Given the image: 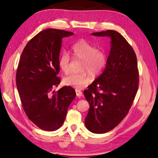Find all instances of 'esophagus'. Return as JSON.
Wrapping results in <instances>:
<instances>
[{
    "mask_svg": "<svg viewBox=\"0 0 158 158\" xmlns=\"http://www.w3.org/2000/svg\"><path fill=\"white\" fill-rule=\"evenodd\" d=\"M75 91H76L77 96H78V97L83 96V93H82V92H81V90H79V89H78V88H76Z\"/></svg>",
    "mask_w": 158,
    "mask_h": 158,
    "instance_id": "obj_1",
    "label": "esophagus"
}]
</instances>
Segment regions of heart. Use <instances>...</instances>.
<instances>
[{
	"label": "heart",
	"mask_w": 158,
	"mask_h": 158,
	"mask_svg": "<svg viewBox=\"0 0 158 158\" xmlns=\"http://www.w3.org/2000/svg\"><path fill=\"white\" fill-rule=\"evenodd\" d=\"M71 51L74 56L83 60L81 70L85 72L70 74L65 77L63 82L66 85L81 88L90 82V74L94 77H97L102 73L106 66L107 55L104 51L97 50L95 45L84 39L77 41L72 46ZM69 54L63 52L59 59V67L65 74L69 71Z\"/></svg>",
	"instance_id": "b5f03b06"
}]
</instances>
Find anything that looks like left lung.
Segmentation results:
<instances>
[{
    "label": "left lung",
    "mask_w": 158,
    "mask_h": 158,
    "mask_svg": "<svg viewBox=\"0 0 158 158\" xmlns=\"http://www.w3.org/2000/svg\"><path fill=\"white\" fill-rule=\"evenodd\" d=\"M110 39V50L104 72L84 91L90 104L85 125L93 133L115 128L128 114L138 89L137 57L121 34L106 30L91 34Z\"/></svg>",
    "instance_id": "obj_1"
}]
</instances>
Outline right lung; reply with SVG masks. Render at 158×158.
<instances>
[{
    "instance_id": "right-lung-1",
    "label": "right lung",
    "mask_w": 158,
    "mask_h": 158,
    "mask_svg": "<svg viewBox=\"0 0 158 158\" xmlns=\"http://www.w3.org/2000/svg\"><path fill=\"white\" fill-rule=\"evenodd\" d=\"M73 34L52 28L41 31L27 43L21 54L16 87L27 117L41 130L54 131L61 127L76 97L70 86L53 90L61 82L56 75L62 39Z\"/></svg>"
}]
</instances>
